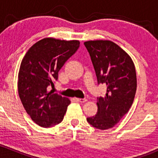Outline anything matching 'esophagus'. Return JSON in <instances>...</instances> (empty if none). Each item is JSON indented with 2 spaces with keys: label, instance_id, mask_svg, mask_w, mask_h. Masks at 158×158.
<instances>
[{
  "label": "esophagus",
  "instance_id": "1",
  "mask_svg": "<svg viewBox=\"0 0 158 158\" xmlns=\"http://www.w3.org/2000/svg\"><path fill=\"white\" fill-rule=\"evenodd\" d=\"M76 100L78 102H87L86 98H76Z\"/></svg>",
  "mask_w": 158,
  "mask_h": 158
}]
</instances>
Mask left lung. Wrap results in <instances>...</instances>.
<instances>
[{
	"instance_id": "obj_1",
	"label": "left lung",
	"mask_w": 158,
	"mask_h": 158,
	"mask_svg": "<svg viewBox=\"0 0 158 158\" xmlns=\"http://www.w3.org/2000/svg\"><path fill=\"white\" fill-rule=\"evenodd\" d=\"M84 45L98 83L107 87L106 95L97 98V114L87 121L94 128L106 130L113 128L132 106L137 89L135 64L130 56L112 41L89 40Z\"/></svg>"
}]
</instances>
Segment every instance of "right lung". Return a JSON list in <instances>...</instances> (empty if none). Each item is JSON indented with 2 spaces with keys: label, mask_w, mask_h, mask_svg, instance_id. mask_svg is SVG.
<instances>
[{
  "label": "right lung",
  "mask_w": 158,
  "mask_h": 158,
  "mask_svg": "<svg viewBox=\"0 0 158 158\" xmlns=\"http://www.w3.org/2000/svg\"><path fill=\"white\" fill-rule=\"evenodd\" d=\"M79 40L44 38L25 54L18 73V94L32 120L44 128L63 121L70 100L47 91L58 79V73L79 47Z\"/></svg>",
  "instance_id": "obj_1"
}]
</instances>
